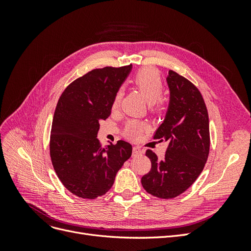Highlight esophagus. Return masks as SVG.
Masks as SVG:
<instances>
[{"instance_id": "obj_1", "label": "esophagus", "mask_w": 251, "mask_h": 251, "mask_svg": "<svg viewBox=\"0 0 251 251\" xmlns=\"http://www.w3.org/2000/svg\"><path fill=\"white\" fill-rule=\"evenodd\" d=\"M143 154V151L139 147H134L133 148V156H139Z\"/></svg>"}]
</instances>
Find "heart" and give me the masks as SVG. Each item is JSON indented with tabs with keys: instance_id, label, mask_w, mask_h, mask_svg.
<instances>
[{
	"instance_id": "heart-1",
	"label": "heart",
	"mask_w": 251,
	"mask_h": 251,
	"mask_svg": "<svg viewBox=\"0 0 251 251\" xmlns=\"http://www.w3.org/2000/svg\"><path fill=\"white\" fill-rule=\"evenodd\" d=\"M133 85L138 89L142 96L146 98V100L150 103L159 102V97H160L163 90V82L159 73L154 68L146 67L140 69L132 79ZM121 100V92L118 91L116 93L112 103V109L117 110L119 107ZM146 128L141 121L139 120H130L126 126V135L127 137L136 139L142 134Z\"/></svg>"
}]
</instances>
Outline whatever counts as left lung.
I'll use <instances>...</instances> for the list:
<instances>
[{
	"mask_svg": "<svg viewBox=\"0 0 251 251\" xmlns=\"http://www.w3.org/2000/svg\"><path fill=\"white\" fill-rule=\"evenodd\" d=\"M166 81L170 104L154 139L166 141L169 147L162 160L153 151H147L151 168L141 178V184L151 195L172 199L199 177L209 154L210 139L208 113L198 88L173 70Z\"/></svg>",
	"mask_w": 251,
	"mask_h": 251,
	"instance_id": "left-lung-1",
	"label": "left lung"
}]
</instances>
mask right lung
Listing matches in <instances>:
<instances>
[{
  "instance_id": "right-lung-1",
  "label": "right lung",
  "mask_w": 251,
  "mask_h": 251,
  "mask_svg": "<svg viewBox=\"0 0 251 251\" xmlns=\"http://www.w3.org/2000/svg\"><path fill=\"white\" fill-rule=\"evenodd\" d=\"M132 65L94 69L75 79L60 95L53 116L50 157L64 186L83 199H96L112 187L117 172L132 155L124 140L101 148L100 121L111 115L116 93Z\"/></svg>"
}]
</instances>
